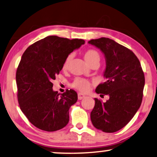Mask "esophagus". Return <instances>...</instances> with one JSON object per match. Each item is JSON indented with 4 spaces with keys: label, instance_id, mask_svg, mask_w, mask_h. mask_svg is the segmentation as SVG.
Wrapping results in <instances>:
<instances>
[{
    "label": "esophagus",
    "instance_id": "esophagus-1",
    "mask_svg": "<svg viewBox=\"0 0 157 157\" xmlns=\"http://www.w3.org/2000/svg\"><path fill=\"white\" fill-rule=\"evenodd\" d=\"M85 98V95L82 93H78V100H82Z\"/></svg>",
    "mask_w": 157,
    "mask_h": 157
}]
</instances>
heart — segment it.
<instances>
[{"mask_svg": "<svg viewBox=\"0 0 157 157\" xmlns=\"http://www.w3.org/2000/svg\"><path fill=\"white\" fill-rule=\"evenodd\" d=\"M72 59V55L67 56L64 60L63 65H62V69L64 70H67L69 67V64ZM84 59L89 65H90L92 63L95 62H100V54L96 50L94 49H88L84 53ZM91 82L89 80H86L84 78H76L73 81L72 83V87L78 90L79 91L82 92V93H86L90 90V87Z\"/></svg>", "mask_w": 157, "mask_h": 157, "instance_id": "1", "label": "heart"}]
</instances>
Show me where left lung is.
Masks as SVG:
<instances>
[{
    "label": "left lung",
    "instance_id": "left-lung-1",
    "mask_svg": "<svg viewBox=\"0 0 157 157\" xmlns=\"http://www.w3.org/2000/svg\"><path fill=\"white\" fill-rule=\"evenodd\" d=\"M88 43L98 48L105 59L103 76L106 81L98 85L95 92L109 96L105 103L95 98L92 124L103 132H116L128 124L141 106L144 72L134 53L113 39L102 37Z\"/></svg>",
    "mask_w": 157,
    "mask_h": 157
}]
</instances>
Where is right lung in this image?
<instances>
[{"label": "right lung", "mask_w": 157, "mask_h": 157, "mask_svg": "<svg viewBox=\"0 0 157 157\" xmlns=\"http://www.w3.org/2000/svg\"><path fill=\"white\" fill-rule=\"evenodd\" d=\"M83 39L49 36L35 42L23 54L16 71L18 100L21 111L33 126L55 131L69 122V110L77 100L73 90L59 94L52 81L71 52L84 44Z\"/></svg>", "instance_id": "right-lung-1"}]
</instances>
